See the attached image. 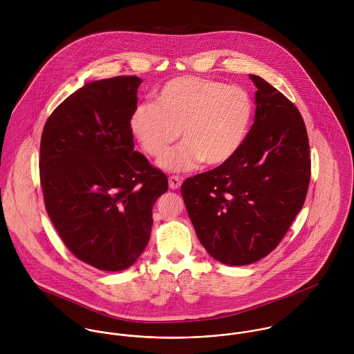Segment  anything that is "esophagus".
Segmentation results:
<instances>
[{
    "mask_svg": "<svg viewBox=\"0 0 354 354\" xmlns=\"http://www.w3.org/2000/svg\"><path fill=\"white\" fill-rule=\"evenodd\" d=\"M181 183H183V180H181L180 177H177V176H171V177L169 178V187H170V189H178V188L181 187Z\"/></svg>",
    "mask_w": 354,
    "mask_h": 354,
    "instance_id": "34e87169",
    "label": "esophagus"
}]
</instances>
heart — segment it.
I'll use <instances>...</instances> for the list:
<instances>
[{"label": "heart", "instance_id": "obj_1", "mask_svg": "<svg viewBox=\"0 0 354 354\" xmlns=\"http://www.w3.org/2000/svg\"><path fill=\"white\" fill-rule=\"evenodd\" d=\"M252 117V98L243 87L181 76L159 90L155 104H138L129 128L153 158L181 136L184 142L163 155L159 165L170 171H188L202 162L207 166L229 162L243 147Z\"/></svg>", "mask_w": 354, "mask_h": 354}]
</instances>
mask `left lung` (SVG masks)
Instances as JSON below:
<instances>
[{"instance_id":"8db88e82","label":"left lung","mask_w":354,"mask_h":354,"mask_svg":"<svg viewBox=\"0 0 354 354\" xmlns=\"http://www.w3.org/2000/svg\"><path fill=\"white\" fill-rule=\"evenodd\" d=\"M250 77L256 111L243 147L181 187L199 241L229 266L251 264L277 248L303 208L310 177L300 111L264 79Z\"/></svg>"}]
</instances>
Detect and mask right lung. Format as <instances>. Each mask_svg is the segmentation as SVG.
Returning a JSON list of instances; mask_svg holds the SVG:
<instances>
[{
	"label": "right lung",
	"mask_w": 354,
	"mask_h": 354,
	"mask_svg": "<svg viewBox=\"0 0 354 354\" xmlns=\"http://www.w3.org/2000/svg\"><path fill=\"white\" fill-rule=\"evenodd\" d=\"M138 76L84 84L45 124L39 173L45 205L64 244L102 271L131 267L149 244L152 207L167 177L135 151L129 128Z\"/></svg>",
	"instance_id": "1"
}]
</instances>
